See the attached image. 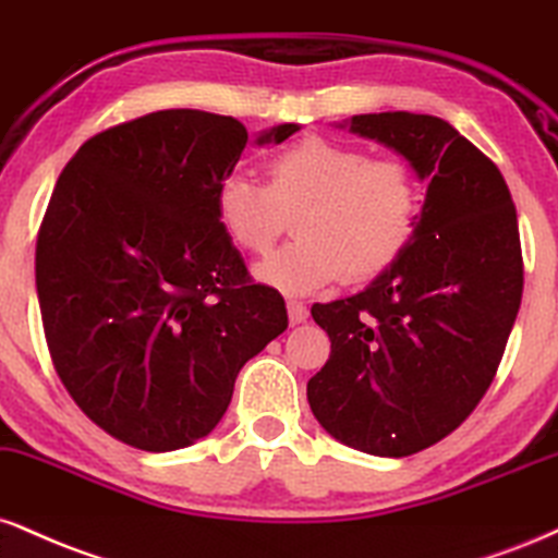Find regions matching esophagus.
<instances>
[{
  "label": "esophagus",
  "mask_w": 558,
  "mask_h": 558,
  "mask_svg": "<svg viewBox=\"0 0 558 558\" xmlns=\"http://www.w3.org/2000/svg\"><path fill=\"white\" fill-rule=\"evenodd\" d=\"M288 319H291V325H301V322L308 319V308L306 304H301V301H288Z\"/></svg>",
  "instance_id": "34e87169"
}]
</instances>
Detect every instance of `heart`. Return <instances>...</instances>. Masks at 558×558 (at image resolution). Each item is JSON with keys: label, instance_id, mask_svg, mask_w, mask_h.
Segmentation results:
<instances>
[{"label": "heart", "instance_id": "heart-1", "mask_svg": "<svg viewBox=\"0 0 558 558\" xmlns=\"http://www.w3.org/2000/svg\"><path fill=\"white\" fill-rule=\"evenodd\" d=\"M418 210L411 166L319 134L267 158V184L236 169L215 186V218L241 252L265 254L296 213V239L254 270L286 293H312L343 272L377 278L411 244Z\"/></svg>", "mask_w": 558, "mask_h": 558}]
</instances>
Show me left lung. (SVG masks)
Segmentation results:
<instances>
[{
  "instance_id": "left-lung-1",
  "label": "left lung",
  "mask_w": 558,
  "mask_h": 558,
  "mask_svg": "<svg viewBox=\"0 0 558 558\" xmlns=\"http://www.w3.org/2000/svg\"><path fill=\"white\" fill-rule=\"evenodd\" d=\"M426 181L411 244L355 296L314 304L330 359L306 385L343 445L408 458L452 434L496 377L522 299L517 210L501 171L428 113L351 119Z\"/></svg>"
}]
</instances>
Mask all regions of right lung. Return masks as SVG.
<instances>
[{
    "label": "right lung",
    "mask_w": 558,
    "mask_h": 558,
    "mask_svg": "<svg viewBox=\"0 0 558 558\" xmlns=\"http://www.w3.org/2000/svg\"><path fill=\"white\" fill-rule=\"evenodd\" d=\"M246 140L233 117L145 113L83 143L46 207L36 288L53 368L93 424L145 452L210 434L241 366L288 327L215 218Z\"/></svg>",
    "instance_id": "1"
}]
</instances>
